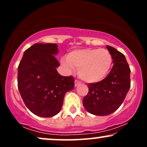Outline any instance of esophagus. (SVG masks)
<instances>
[{"mask_svg": "<svg viewBox=\"0 0 147 147\" xmlns=\"http://www.w3.org/2000/svg\"><path fill=\"white\" fill-rule=\"evenodd\" d=\"M81 83H82V82H81L80 81L77 80V79H75V87L76 86H78L79 85H80Z\"/></svg>", "mask_w": 147, "mask_h": 147, "instance_id": "esophagus-1", "label": "esophagus"}]
</instances>
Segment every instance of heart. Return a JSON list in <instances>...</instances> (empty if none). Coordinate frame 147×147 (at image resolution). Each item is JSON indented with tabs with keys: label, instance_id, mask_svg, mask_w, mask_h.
Here are the masks:
<instances>
[{
	"label": "heart",
	"instance_id": "1",
	"mask_svg": "<svg viewBox=\"0 0 147 147\" xmlns=\"http://www.w3.org/2000/svg\"><path fill=\"white\" fill-rule=\"evenodd\" d=\"M112 57L106 49L86 48L74 50L67 59H62L63 65L72 70L79 69V75L89 83L104 79L109 74L112 65Z\"/></svg>",
	"mask_w": 147,
	"mask_h": 147
}]
</instances>
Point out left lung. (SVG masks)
Segmentation results:
<instances>
[{
  "label": "left lung",
  "instance_id": "obj_1",
  "mask_svg": "<svg viewBox=\"0 0 147 147\" xmlns=\"http://www.w3.org/2000/svg\"><path fill=\"white\" fill-rule=\"evenodd\" d=\"M113 66L103 80L88 84V93L83 99L84 108L95 115L104 116L115 111L124 102L131 87V69L125 56L110 45L106 46Z\"/></svg>",
  "mask_w": 147,
  "mask_h": 147
}]
</instances>
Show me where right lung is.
Instances as JSON below:
<instances>
[{
    "label": "right lung",
    "mask_w": 147,
    "mask_h": 147,
    "mask_svg": "<svg viewBox=\"0 0 147 147\" xmlns=\"http://www.w3.org/2000/svg\"><path fill=\"white\" fill-rule=\"evenodd\" d=\"M55 43H35L24 52L18 67V88L32 113L50 117L59 113L66 92L75 86L72 76L60 75Z\"/></svg>",
    "instance_id": "1"
}]
</instances>
